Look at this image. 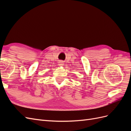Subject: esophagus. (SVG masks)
I'll list each match as a JSON object with an SVG mask.
<instances>
[{
    "instance_id": "1",
    "label": "esophagus",
    "mask_w": 131,
    "mask_h": 131,
    "mask_svg": "<svg viewBox=\"0 0 131 131\" xmlns=\"http://www.w3.org/2000/svg\"><path fill=\"white\" fill-rule=\"evenodd\" d=\"M59 66H63V62H62V61H60V62H59Z\"/></svg>"
}]
</instances>
